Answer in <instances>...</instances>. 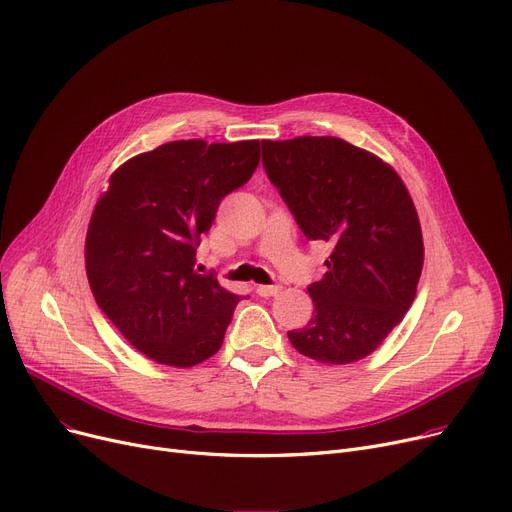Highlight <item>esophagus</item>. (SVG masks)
Masks as SVG:
<instances>
[{
	"mask_svg": "<svg viewBox=\"0 0 512 512\" xmlns=\"http://www.w3.org/2000/svg\"><path fill=\"white\" fill-rule=\"evenodd\" d=\"M282 291L280 284H259L257 286V295L259 297H276Z\"/></svg>",
	"mask_w": 512,
	"mask_h": 512,
	"instance_id": "esophagus-1",
	"label": "esophagus"
}]
</instances>
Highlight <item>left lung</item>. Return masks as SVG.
I'll list each match as a JSON object with an SVG mask.
<instances>
[{
    "label": "left lung",
    "instance_id": "obj_1",
    "mask_svg": "<svg viewBox=\"0 0 512 512\" xmlns=\"http://www.w3.org/2000/svg\"><path fill=\"white\" fill-rule=\"evenodd\" d=\"M261 148L301 232L332 244L328 272L307 288L314 316L288 339L322 364L358 362L416 297L425 247L408 188L391 165L341 138L263 140Z\"/></svg>",
    "mask_w": 512,
    "mask_h": 512
}]
</instances>
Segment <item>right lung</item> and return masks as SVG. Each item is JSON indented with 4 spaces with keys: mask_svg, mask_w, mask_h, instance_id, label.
<instances>
[{
    "mask_svg": "<svg viewBox=\"0 0 512 512\" xmlns=\"http://www.w3.org/2000/svg\"><path fill=\"white\" fill-rule=\"evenodd\" d=\"M257 165L259 140H177L110 175L87 228L85 272L98 307L150 360L190 368L224 343L240 297L194 270L196 247L221 198Z\"/></svg>",
    "mask_w": 512,
    "mask_h": 512,
    "instance_id": "right-lung-1",
    "label": "right lung"
}]
</instances>
